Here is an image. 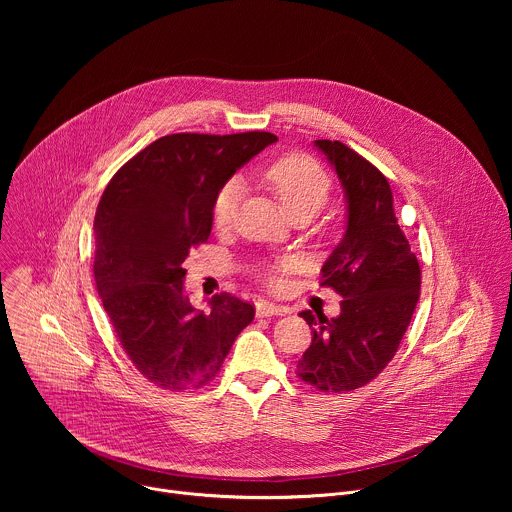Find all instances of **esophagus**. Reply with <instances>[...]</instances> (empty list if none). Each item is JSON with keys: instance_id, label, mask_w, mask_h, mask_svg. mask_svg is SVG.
I'll use <instances>...</instances> for the list:
<instances>
[{"instance_id": "obj_1", "label": "esophagus", "mask_w": 512, "mask_h": 512, "mask_svg": "<svg viewBox=\"0 0 512 512\" xmlns=\"http://www.w3.org/2000/svg\"><path fill=\"white\" fill-rule=\"evenodd\" d=\"M255 310H257V316H259V318H265V316H281V314L287 312V308L277 306V304H271V302H267V300H259V302L255 304Z\"/></svg>"}]
</instances>
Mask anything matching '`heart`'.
<instances>
[{
  "label": "heart",
  "mask_w": 512,
  "mask_h": 512,
  "mask_svg": "<svg viewBox=\"0 0 512 512\" xmlns=\"http://www.w3.org/2000/svg\"><path fill=\"white\" fill-rule=\"evenodd\" d=\"M263 180L277 194V198L291 216L298 212L312 216L326 204L332 192L330 174L314 158L304 154H289L271 162L263 170ZM241 192L243 186L239 178H229L218 188L212 202V221L216 227H229L233 223ZM294 267V259H283L281 263L273 265L271 269H267L269 283L279 287L283 283V273Z\"/></svg>",
  "instance_id": "obj_1"
}]
</instances>
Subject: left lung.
<instances>
[{
    "instance_id": "left-lung-1",
    "label": "left lung",
    "mask_w": 512,
    "mask_h": 512,
    "mask_svg": "<svg viewBox=\"0 0 512 512\" xmlns=\"http://www.w3.org/2000/svg\"><path fill=\"white\" fill-rule=\"evenodd\" d=\"M342 184L346 231L322 265V285L342 296L340 314L310 310L312 344L298 377L324 393L371 383L395 356L419 300L421 269L393 210L387 178L342 141L316 139Z\"/></svg>"
}]
</instances>
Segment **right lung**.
I'll list each match as a JSON object with an SVG mask.
<instances>
[{
	"label": "right lung",
	"mask_w": 512,
	"mask_h": 512,
	"mask_svg": "<svg viewBox=\"0 0 512 512\" xmlns=\"http://www.w3.org/2000/svg\"><path fill=\"white\" fill-rule=\"evenodd\" d=\"M273 141L267 131L164 135L121 166L99 200L97 291L125 354L160 389L204 387L255 318L231 294L196 310L182 263L210 237L218 188Z\"/></svg>",
	"instance_id": "obj_1"
}]
</instances>
